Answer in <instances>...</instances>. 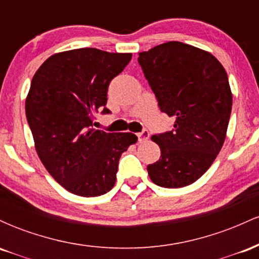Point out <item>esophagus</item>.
I'll use <instances>...</instances> for the list:
<instances>
[{
  "instance_id": "esophagus-1",
  "label": "esophagus",
  "mask_w": 259,
  "mask_h": 259,
  "mask_svg": "<svg viewBox=\"0 0 259 259\" xmlns=\"http://www.w3.org/2000/svg\"><path fill=\"white\" fill-rule=\"evenodd\" d=\"M148 138H150V133H148L147 130H142L141 133H139V134H138L139 142H144V141H146V140H148Z\"/></svg>"
}]
</instances>
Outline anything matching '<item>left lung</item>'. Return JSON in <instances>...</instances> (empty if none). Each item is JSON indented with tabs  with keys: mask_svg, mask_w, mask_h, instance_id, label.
<instances>
[{
	"mask_svg": "<svg viewBox=\"0 0 259 259\" xmlns=\"http://www.w3.org/2000/svg\"><path fill=\"white\" fill-rule=\"evenodd\" d=\"M139 63L171 132L152 135L159 160L148 164L156 185L179 189L208 170L222 150L233 107L228 74L212 53L169 41L139 53Z\"/></svg>",
	"mask_w": 259,
	"mask_h": 259,
	"instance_id": "left-lung-1",
	"label": "left lung"
}]
</instances>
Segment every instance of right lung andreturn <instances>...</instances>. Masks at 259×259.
<instances>
[{
	"instance_id": "right-lung-1",
	"label": "right lung",
	"mask_w": 259,
	"mask_h": 259,
	"mask_svg": "<svg viewBox=\"0 0 259 259\" xmlns=\"http://www.w3.org/2000/svg\"><path fill=\"white\" fill-rule=\"evenodd\" d=\"M132 53L76 49L52 55L32 76L25 114L35 150L59 185L82 197L101 196L114 186L121 153L136 144L132 133L92 127L106 108L111 80Z\"/></svg>"
}]
</instances>
